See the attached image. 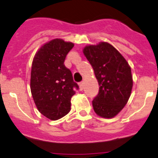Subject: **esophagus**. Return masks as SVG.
Masks as SVG:
<instances>
[{"mask_svg": "<svg viewBox=\"0 0 158 158\" xmlns=\"http://www.w3.org/2000/svg\"><path fill=\"white\" fill-rule=\"evenodd\" d=\"M79 89L82 90L83 89V87H84V83H83V82H81V83H79Z\"/></svg>", "mask_w": 158, "mask_h": 158, "instance_id": "1", "label": "esophagus"}]
</instances>
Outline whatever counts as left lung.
Here are the masks:
<instances>
[{
    "label": "left lung",
    "instance_id": "left-lung-1",
    "mask_svg": "<svg viewBox=\"0 0 158 158\" xmlns=\"http://www.w3.org/2000/svg\"><path fill=\"white\" fill-rule=\"evenodd\" d=\"M92 66L99 86L93 100L96 114L104 118L115 117L128 102L133 87L131 68L123 55L107 42L89 44L83 49Z\"/></svg>",
    "mask_w": 158,
    "mask_h": 158
}]
</instances>
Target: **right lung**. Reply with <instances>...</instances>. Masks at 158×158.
Returning a JSON list of instances; mask_svg holds the SVG:
<instances>
[{"label": "right lung", "instance_id": "1", "mask_svg": "<svg viewBox=\"0 0 158 158\" xmlns=\"http://www.w3.org/2000/svg\"><path fill=\"white\" fill-rule=\"evenodd\" d=\"M74 44L54 39L43 44L32 60L30 88L37 110L50 120H58L71 110L77 83L64 63Z\"/></svg>", "mask_w": 158, "mask_h": 158}]
</instances>
